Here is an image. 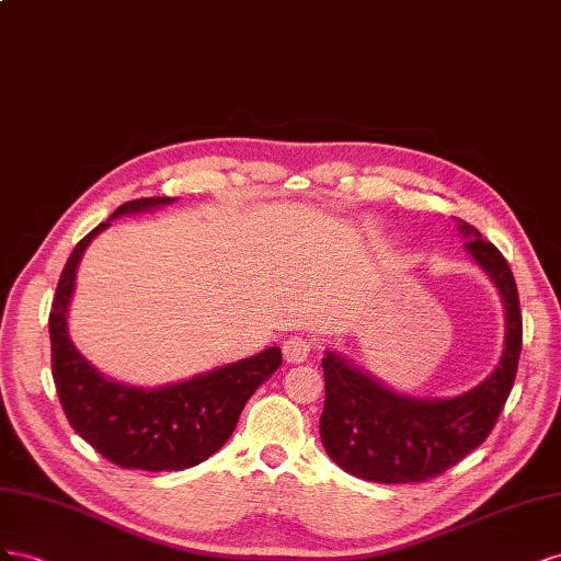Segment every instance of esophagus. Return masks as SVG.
Listing matches in <instances>:
<instances>
[{"instance_id": "obj_1", "label": "esophagus", "mask_w": 561, "mask_h": 561, "mask_svg": "<svg viewBox=\"0 0 561 561\" xmlns=\"http://www.w3.org/2000/svg\"><path fill=\"white\" fill-rule=\"evenodd\" d=\"M282 350H284V359L286 362L300 364V362H306L310 357L312 345H310L308 339H302V335H294V339H286L284 341Z\"/></svg>"}]
</instances>
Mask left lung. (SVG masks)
<instances>
[{
	"mask_svg": "<svg viewBox=\"0 0 561 561\" xmlns=\"http://www.w3.org/2000/svg\"><path fill=\"white\" fill-rule=\"evenodd\" d=\"M470 259L484 270L505 312L503 355L474 388L415 397L390 388L335 350L322 359L327 399L319 435L335 466L366 482H425L482 444L507 402L522 352L517 284L507 261L470 222L454 218Z\"/></svg>",
	"mask_w": 561,
	"mask_h": 561,
	"instance_id": "obj_1",
	"label": "left lung"
}]
</instances>
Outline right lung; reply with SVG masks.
Masks as SVG:
<instances>
[{"label": "right lung", "mask_w": 561, "mask_h": 561, "mask_svg": "<svg viewBox=\"0 0 561 561\" xmlns=\"http://www.w3.org/2000/svg\"><path fill=\"white\" fill-rule=\"evenodd\" d=\"M171 197L126 202L75 247L49 314L51 371L70 425L95 451L129 470H185L216 454L232 435L249 397L279 369L282 350L216 366L167 386H134L101 374L70 339L68 317L84 251L119 216L152 214Z\"/></svg>", "instance_id": "right-lung-1"}]
</instances>
